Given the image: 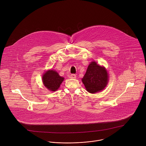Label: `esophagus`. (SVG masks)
<instances>
[{
    "mask_svg": "<svg viewBox=\"0 0 146 146\" xmlns=\"http://www.w3.org/2000/svg\"><path fill=\"white\" fill-rule=\"evenodd\" d=\"M70 78L71 79H75L76 78V76L75 74H71V75H70Z\"/></svg>",
    "mask_w": 146,
    "mask_h": 146,
    "instance_id": "esophagus-1",
    "label": "esophagus"
}]
</instances>
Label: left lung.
<instances>
[{
  "mask_svg": "<svg viewBox=\"0 0 146 146\" xmlns=\"http://www.w3.org/2000/svg\"><path fill=\"white\" fill-rule=\"evenodd\" d=\"M82 80L86 90L94 94L104 89L108 82V75L104 67L93 61L88 66Z\"/></svg>",
  "mask_w": 146,
  "mask_h": 146,
  "instance_id": "left-lung-1",
  "label": "left lung"
}]
</instances>
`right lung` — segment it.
<instances>
[{
  "instance_id": "add662e5",
  "label": "right lung",
  "mask_w": 146,
  "mask_h": 146,
  "mask_svg": "<svg viewBox=\"0 0 146 146\" xmlns=\"http://www.w3.org/2000/svg\"><path fill=\"white\" fill-rule=\"evenodd\" d=\"M42 80L44 85L49 90L56 91L64 80V78L59 75L58 72L54 70H48L42 75Z\"/></svg>"
}]
</instances>
